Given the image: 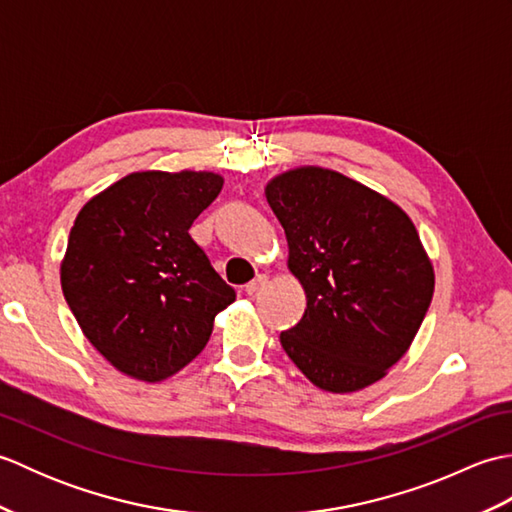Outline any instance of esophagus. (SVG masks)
Returning a JSON list of instances; mask_svg holds the SVG:
<instances>
[{"mask_svg": "<svg viewBox=\"0 0 512 512\" xmlns=\"http://www.w3.org/2000/svg\"><path fill=\"white\" fill-rule=\"evenodd\" d=\"M268 284V277L266 275H257L253 281H250V284H246V295H257L259 290H262L264 286Z\"/></svg>", "mask_w": 512, "mask_h": 512, "instance_id": "34e87169", "label": "esophagus"}]
</instances>
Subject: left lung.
<instances>
[{"label":"left lung","instance_id":"8db88e82","mask_svg":"<svg viewBox=\"0 0 512 512\" xmlns=\"http://www.w3.org/2000/svg\"><path fill=\"white\" fill-rule=\"evenodd\" d=\"M266 200L308 299L281 347L325 391L376 383L407 352L433 297L416 226L380 193L321 167L281 173Z\"/></svg>","mask_w":512,"mask_h":512}]
</instances>
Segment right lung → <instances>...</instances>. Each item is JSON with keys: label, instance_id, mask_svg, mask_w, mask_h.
Returning <instances> with one entry per match:
<instances>
[{"label": "right lung", "instance_id": "1", "mask_svg": "<svg viewBox=\"0 0 512 512\" xmlns=\"http://www.w3.org/2000/svg\"><path fill=\"white\" fill-rule=\"evenodd\" d=\"M224 180L206 171L129 173L76 215L61 264L83 334L123 374L169 378L198 356L235 290L189 228Z\"/></svg>", "mask_w": 512, "mask_h": 512}]
</instances>
